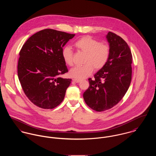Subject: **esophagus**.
Segmentation results:
<instances>
[{
    "label": "esophagus",
    "instance_id": "34e87169",
    "mask_svg": "<svg viewBox=\"0 0 156 156\" xmlns=\"http://www.w3.org/2000/svg\"><path fill=\"white\" fill-rule=\"evenodd\" d=\"M73 81L75 83H80V82L81 81V80H77V79H73Z\"/></svg>",
    "mask_w": 156,
    "mask_h": 156
}]
</instances>
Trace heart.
<instances>
[{
    "instance_id": "1",
    "label": "heart",
    "mask_w": 156,
    "mask_h": 156,
    "mask_svg": "<svg viewBox=\"0 0 156 156\" xmlns=\"http://www.w3.org/2000/svg\"><path fill=\"white\" fill-rule=\"evenodd\" d=\"M74 46L79 51L86 54L84 60L85 64L70 70V76L75 79L82 80L88 76L93 72V68L96 70L102 69L109 60V45L100 42L91 36L80 37L75 42ZM62 55L66 65H73V52L69 47L66 46L62 49Z\"/></svg>"
}]
</instances>
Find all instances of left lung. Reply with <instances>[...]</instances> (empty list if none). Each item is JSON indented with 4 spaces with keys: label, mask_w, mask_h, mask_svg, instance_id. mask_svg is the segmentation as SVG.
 <instances>
[{
    "label": "left lung",
    "mask_w": 156,
    "mask_h": 156,
    "mask_svg": "<svg viewBox=\"0 0 156 156\" xmlns=\"http://www.w3.org/2000/svg\"><path fill=\"white\" fill-rule=\"evenodd\" d=\"M110 56L106 64L88 79L90 86L83 94L86 104L101 112L118 104L126 93L132 80V55L126 41L111 32L106 35Z\"/></svg>",
    "instance_id": "left-lung-1"
}]
</instances>
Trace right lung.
<instances>
[{
  "instance_id": "add662e5",
  "label": "right lung",
  "mask_w": 156,
  "mask_h": 156,
  "mask_svg": "<svg viewBox=\"0 0 156 156\" xmlns=\"http://www.w3.org/2000/svg\"><path fill=\"white\" fill-rule=\"evenodd\" d=\"M75 35L47 29L30 36L23 45L18 76L26 96L37 106L53 109L63 101L72 80L60 76L68 72L62 51Z\"/></svg>"
}]
</instances>
